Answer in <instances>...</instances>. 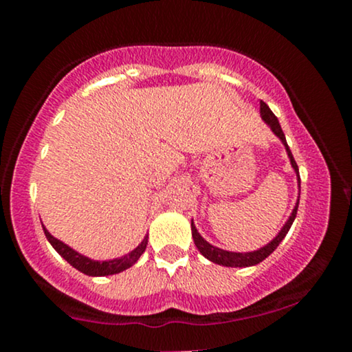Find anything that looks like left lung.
I'll use <instances>...</instances> for the list:
<instances>
[{
	"instance_id": "8db88e82",
	"label": "left lung",
	"mask_w": 352,
	"mask_h": 352,
	"mask_svg": "<svg viewBox=\"0 0 352 352\" xmlns=\"http://www.w3.org/2000/svg\"><path fill=\"white\" fill-rule=\"evenodd\" d=\"M260 114H261V119H263L265 122L270 125V129H272V131L274 132V135H276L278 139H280L281 142H283V145H285L286 152H288V157H289V162H292V167L294 168V172H296L298 185H300L301 184V182H300V170H298V165H296V162H294L293 153H292V151H289L288 144H286V137H285V134H283L281 125H280V122H278L276 116H274L273 112H272V109L266 106L263 100H260ZM298 205H300V201H296V205H294L292 215H289L288 221H286V223L283 225V228L280 230V233H278V235L274 236L268 245H265L263 248L256 250V252L235 253V252H227V250L217 248V246L210 245L208 241L200 235L199 230L195 228V225H193V220H192V236H193V241H195V246H197V248H199V252L204 254V256L207 258V260L213 261V263H217V265L232 266V268H245V266L258 265V263H261V261H263L265 258H268L270 254L274 252V250H276V246L281 243L283 238H285L286 233L289 232V228H292L294 218H296Z\"/></svg>"
}]
</instances>
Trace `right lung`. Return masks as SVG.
<instances>
[{"instance_id":"right-lung-1","label":"right lung","mask_w":352,"mask_h":352,"mask_svg":"<svg viewBox=\"0 0 352 352\" xmlns=\"http://www.w3.org/2000/svg\"><path fill=\"white\" fill-rule=\"evenodd\" d=\"M43 230H44V235L47 238V241L52 245V248H54L56 252H58L71 266H74V268L79 270L80 273L89 274V276H107V274H116V273L124 272V270L131 268V266L135 265L137 260L142 256L145 248H147V241H148V236H145L142 243L137 246L135 250H132L131 253L124 254V256L120 258H114V260H109V261H94L91 260V258L78 253L76 250H72L71 246L63 243V241L58 240V238L52 236L51 233L44 228V225H43Z\"/></svg>"}]
</instances>
